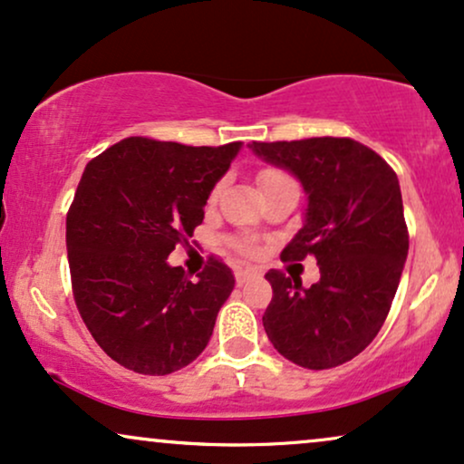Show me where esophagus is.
<instances>
[{
	"label": "esophagus",
	"instance_id": "obj_1",
	"mask_svg": "<svg viewBox=\"0 0 464 464\" xmlns=\"http://www.w3.org/2000/svg\"><path fill=\"white\" fill-rule=\"evenodd\" d=\"M255 272H252V269H236V283H237V286H242V285H246L248 283L250 278H255Z\"/></svg>",
	"mask_w": 464,
	"mask_h": 464
}]
</instances>
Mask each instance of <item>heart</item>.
Instances as JSON below:
<instances>
[{"label":"heart","instance_id":"obj_1","mask_svg":"<svg viewBox=\"0 0 464 464\" xmlns=\"http://www.w3.org/2000/svg\"><path fill=\"white\" fill-rule=\"evenodd\" d=\"M283 178H286V175H285L283 171H276V169H266V171H261V175H259L261 188H263V186L272 184V181H278V179H283ZM216 195H218V188H216V190L212 192V197H209V201H214ZM237 246H239V250H244V252H250V250H252L250 244H246V242L237 244Z\"/></svg>","mask_w":464,"mask_h":464}]
</instances>
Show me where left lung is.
I'll return each mask as SVG.
<instances>
[{
  "mask_svg": "<svg viewBox=\"0 0 464 464\" xmlns=\"http://www.w3.org/2000/svg\"><path fill=\"white\" fill-rule=\"evenodd\" d=\"M248 148L302 181L304 225L280 255H313L321 278L304 289L297 276L269 269L274 297L263 314L269 343L310 371L362 353L390 313L409 252L402 195L388 162L353 139L314 137Z\"/></svg>",
  "mask_w": 464,
  "mask_h": 464,
  "instance_id": "obj_1",
  "label": "left lung"
}]
</instances>
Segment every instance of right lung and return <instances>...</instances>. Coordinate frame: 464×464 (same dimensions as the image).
I'll return each mask as SVG.
<instances>
[{"instance_id":"add662e5","label":"right lung","mask_w":464,"mask_h":464,"mask_svg":"<svg viewBox=\"0 0 464 464\" xmlns=\"http://www.w3.org/2000/svg\"><path fill=\"white\" fill-rule=\"evenodd\" d=\"M239 150L130 137L87 162L66 216L72 293L93 340L128 371L171 374L208 347L236 278L212 256L192 283L167 259Z\"/></svg>"}]
</instances>
